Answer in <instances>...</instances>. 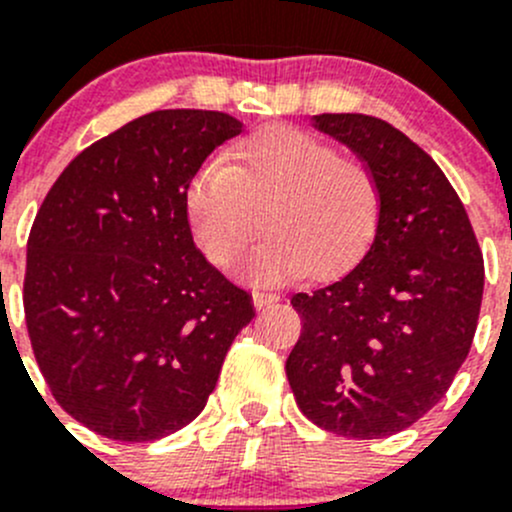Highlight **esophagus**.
Here are the masks:
<instances>
[{"instance_id": "esophagus-1", "label": "esophagus", "mask_w": 512, "mask_h": 512, "mask_svg": "<svg viewBox=\"0 0 512 512\" xmlns=\"http://www.w3.org/2000/svg\"><path fill=\"white\" fill-rule=\"evenodd\" d=\"M280 300V297L275 295V292H252V302H255V307H267V305H275V302Z\"/></svg>"}]
</instances>
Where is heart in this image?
<instances>
[{
    "mask_svg": "<svg viewBox=\"0 0 512 512\" xmlns=\"http://www.w3.org/2000/svg\"><path fill=\"white\" fill-rule=\"evenodd\" d=\"M267 212L272 232L245 267L247 280L280 285L312 270L330 277L355 265L375 240L382 187L365 160L297 127H267L237 142L227 162L195 172L185 192L192 240L230 270Z\"/></svg>",
    "mask_w": 512,
    "mask_h": 512,
    "instance_id": "1",
    "label": "heart"
}]
</instances>
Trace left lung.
I'll return each instance as SVG.
<instances>
[{
  "mask_svg": "<svg viewBox=\"0 0 512 512\" xmlns=\"http://www.w3.org/2000/svg\"><path fill=\"white\" fill-rule=\"evenodd\" d=\"M315 127L375 170L382 217L360 262L292 295L302 332L285 362L302 415L342 438H388L448 393L483 302V252L433 157L367 114H317Z\"/></svg>",
  "mask_w": 512,
  "mask_h": 512,
  "instance_id": "left-lung-1",
  "label": "left lung"
}]
</instances>
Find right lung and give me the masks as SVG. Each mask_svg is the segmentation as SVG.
<instances>
[{
    "mask_svg": "<svg viewBox=\"0 0 512 512\" xmlns=\"http://www.w3.org/2000/svg\"><path fill=\"white\" fill-rule=\"evenodd\" d=\"M240 132L225 112L142 114L79 152L34 217L29 340L54 400L97 435L150 443L192 423L255 317L185 215L195 172Z\"/></svg>",
    "mask_w": 512,
    "mask_h": 512,
    "instance_id": "add662e5",
    "label": "right lung"
}]
</instances>
